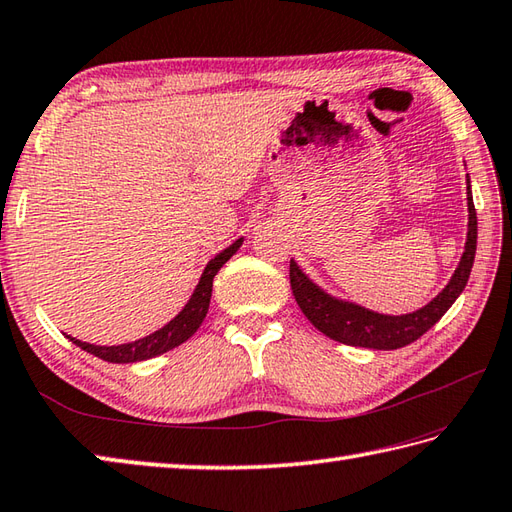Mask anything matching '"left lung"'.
Listing matches in <instances>:
<instances>
[{
    "label": "left lung",
    "instance_id": "8db88e82",
    "mask_svg": "<svg viewBox=\"0 0 512 512\" xmlns=\"http://www.w3.org/2000/svg\"><path fill=\"white\" fill-rule=\"evenodd\" d=\"M468 182V233L464 255L459 259L453 277L446 288L435 299H430L426 306L406 315H384L375 310L359 306L355 302H346L328 295L322 286H317L302 268L297 266L295 259H290V288L297 299L302 313L308 317L319 333L335 339L339 344L373 348V350H397L402 346L413 344L415 339L422 337L426 330L433 328L439 319L444 317L446 310L455 304V299L462 295L468 284L470 268L475 262L477 250V213L473 204V193H470Z\"/></svg>",
    "mask_w": 512,
    "mask_h": 512
}]
</instances>
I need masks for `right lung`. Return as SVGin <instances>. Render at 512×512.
Here are the masks:
<instances>
[{"instance_id": "obj_1", "label": "right lung", "mask_w": 512, "mask_h": 512, "mask_svg": "<svg viewBox=\"0 0 512 512\" xmlns=\"http://www.w3.org/2000/svg\"><path fill=\"white\" fill-rule=\"evenodd\" d=\"M242 242H244V237H239L237 242H233L228 248H224L222 253L210 259L204 268L202 277H199V284L195 286L193 295H190V299H188V304L179 310V313L170 319L168 324L155 330V333H150L142 339H135V342L117 344V346H95V344L82 342V339H75L70 335H66V337L75 346L86 350V353L104 359V362H110V364H135V362H144V359L168 353V350H173L179 344H184L188 337H193L197 333V328L202 326L204 317L208 313V306H210V295H213V279L219 273V268H222L228 259L237 253Z\"/></svg>"}]
</instances>
